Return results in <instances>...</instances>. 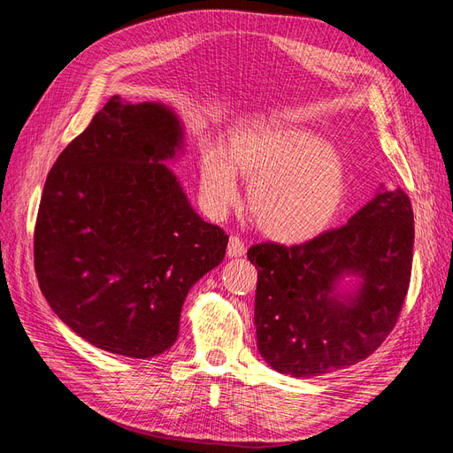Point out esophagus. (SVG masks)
Masks as SVG:
<instances>
[{"mask_svg":"<svg viewBox=\"0 0 453 453\" xmlns=\"http://www.w3.org/2000/svg\"><path fill=\"white\" fill-rule=\"evenodd\" d=\"M245 245H243V242L238 238V236H230V240H228V248H226V255L228 257H234V258H238V257H243L245 255Z\"/></svg>","mask_w":453,"mask_h":453,"instance_id":"1","label":"esophagus"}]
</instances>
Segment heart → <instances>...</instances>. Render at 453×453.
Instances as JSON below:
<instances>
[{
    "instance_id": "heart-1",
    "label": "heart",
    "mask_w": 453,
    "mask_h": 453,
    "mask_svg": "<svg viewBox=\"0 0 453 453\" xmlns=\"http://www.w3.org/2000/svg\"><path fill=\"white\" fill-rule=\"evenodd\" d=\"M238 175L250 181L248 208L268 238L303 243L325 232L346 200V166L336 150L308 130L266 122L232 132L226 149L200 157V198L223 217L240 200Z\"/></svg>"
}]
</instances>
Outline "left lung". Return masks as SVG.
<instances>
[{
    "label": "left lung",
    "mask_w": 453,
    "mask_h": 453,
    "mask_svg": "<svg viewBox=\"0 0 453 453\" xmlns=\"http://www.w3.org/2000/svg\"><path fill=\"white\" fill-rule=\"evenodd\" d=\"M414 211L380 185L348 225L303 245H253L257 348L273 370L310 378L351 366L393 331L410 285Z\"/></svg>",
    "instance_id": "1"
}]
</instances>
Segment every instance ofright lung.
I'll return each mask as SVG.
<instances>
[{
  "instance_id": "add662e5",
  "label": "right lung",
  "mask_w": 453,
  "mask_h": 453,
  "mask_svg": "<svg viewBox=\"0 0 453 453\" xmlns=\"http://www.w3.org/2000/svg\"><path fill=\"white\" fill-rule=\"evenodd\" d=\"M181 155L185 125L172 105L113 96L49 172L37 281L52 311L104 351L149 359L170 349L190 287L225 258L228 236L166 166Z\"/></svg>"
}]
</instances>
